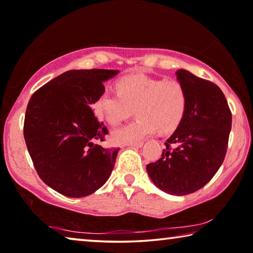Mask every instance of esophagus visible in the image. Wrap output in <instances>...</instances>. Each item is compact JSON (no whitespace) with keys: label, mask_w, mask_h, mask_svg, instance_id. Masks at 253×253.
<instances>
[{"label":"esophagus","mask_w":253,"mask_h":253,"mask_svg":"<svg viewBox=\"0 0 253 253\" xmlns=\"http://www.w3.org/2000/svg\"><path fill=\"white\" fill-rule=\"evenodd\" d=\"M129 147H134V148H141L143 146V142H136V143H132V144H127Z\"/></svg>","instance_id":"esophagus-1"}]
</instances>
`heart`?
Returning <instances> with one entry per match:
<instances>
[{
    "instance_id": "1",
    "label": "heart",
    "mask_w": 253,
    "mask_h": 253,
    "mask_svg": "<svg viewBox=\"0 0 253 253\" xmlns=\"http://www.w3.org/2000/svg\"><path fill=\"white\" fill-rule=\"evenodd\" d=\"M118 92L104 90L94 104L96 114L111 126L122 123L135 109V121L112 132V140L118 144L141 142L157 129L168 133L185 117L187 92L176 80L129 75L118 82Z\"/></svg>"
}]
</instances>
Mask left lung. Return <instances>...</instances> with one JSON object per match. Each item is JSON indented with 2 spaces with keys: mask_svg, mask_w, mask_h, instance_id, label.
<instances>
[{
  "mask_svg": "<svg viewBox=\"0 0 253 253\" xmlns=\"http://www.w3.org/2000/svg\"><path fill=\"white\" fill-rule=\"evenodd\" d=\"M187 92L185 117L165 142L161 158L147 165L151 180L170 195H187L212 179L223 164L232 126L224 94L214 83L178 69Z\"/></svg>",
  "mask_w": 253,
  "mask_h": 253,
  "instance_id": "obj_1",
  "label": "left lung"
}]
</instances>
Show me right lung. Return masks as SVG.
Listing matches in <instances>:
<instances>
[{
  "mask_svg": "<svg viewBox=\"0 0 253 253\" xmlns=\"http://www.w3.org/2000/svg\"><path fill=\"white\" fill-rule=\"evenodd\" d=\"M119 70H68L36 90L28 103L23 135L39 177L68 197L88 196L106 183L120 148H103L109 133L92 110L103 83Z\"/></svg>",
  "mask_w": 253,
  "mask_h": 253,
  "instance_id": "add662e5",
  "label": "right lung"
}]
</instances>
